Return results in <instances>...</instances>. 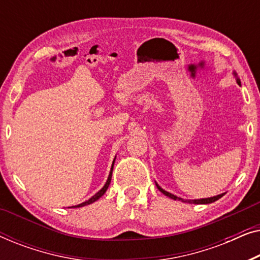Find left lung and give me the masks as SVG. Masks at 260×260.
<instances>
[{"instance_id":"left-lung-1","label":"left lung","mask_w":260,"mask_h":260,"mask_svg":"<svg viewBox=\"0 0 260 260\" xmlns=\"http://www.w3.org/2000/svg\"><path fill=\"white\" fill-rule=\"evenodd\" d=\"M233 74H234V76L237 77V73H236V72H233ZM237 83L240 85V80L238 79V78H237ZM156 186H157V188H158V190H159V191H162V193L165 194L166 197H168V198H170V199H173V200H181V201H183V202H189V204H197V205L212 204V202H214V201H216V200H219V199L221 198L222 195H223V194H220V195H216V197H213V198H207V199H198V200H183V199L177 198L176 195H174V194H172V193H169V191H166L165 189H162V188L159 187L157 183H156Z\"/></svg>"}]
</instances>
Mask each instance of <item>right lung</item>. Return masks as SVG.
Masks as SVG:
<instances>
[{
  "mask_svg": "<svg viewBox=\"0 0 260 260\" xmlns=\"http://www.w3.org/2000/svg\"><path fill=\"white\" fill-rule=\"evenodd\" d=\"M115 159H116V157H115ZM115 159H113V162H112V167H111V170H110V174H109V177H108V181H106V183L104 184V187L102 188L101 190L98 191L97 194H94L93 197H92L91 199H88L87 201H85V202H83V204H79V205H77V206H72L73 208H78V207H83V206H86V205H90V204H92V202H94V201H97L99 198H102L103 195L105 194V191H106V189H108L109 188V186H110V182H111V177H112V170H113V163H115Z\"/></svg>",
  "mask_w": 260,
  "mask_h": 260,
  "instance_id": "right-lung-1",
  "label": "right lung"
}]
</instances>
